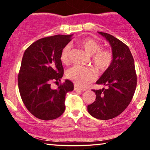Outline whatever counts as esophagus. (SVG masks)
<instances>
[{"mask_svg":"<svg viewBox=\"0 0 150 150\" xmlns=\"http://www.w3.org/2000/svg\"><path fill=\"white\" fill-rule=\"evenodd\" d=\"M74 89H75V91H79V92H82V91H85V90H86L85 89L80 88V87H77V85H75V87H74Z\"/></svg>","mask_w":150,"mask_h":150,"instance_id":"34e87169","label":"esophagus"}]
</instances>
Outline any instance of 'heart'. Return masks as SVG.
<instances>
[{"label":"heart","instance_id":"obj_1","mask_svg":"<svg viewBox=\"0 0 150 150\" xmlns=\"http://www.w3.org/2000/svg\"><path fill=\"white\" fill-rule=\"evenodd\" d=\"M91 55V62L99 71L104 72L111 66L113 62V54L109 50L101 49L100 43L90 37L81 39L76 42ZM71 46L67 44L62 49L61 53V63L68 65L70 63V52ZM66 76L75 85L84 87L95 79V72L92 68L82 65H74L67 70Z\"/></svg>","mask_w":150,"mask_h":150}]
</instances>
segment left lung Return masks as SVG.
<instances>
[{
	"instance_id": "8db88e82",
	"label": "left lung",
	"mask_w": 150,
	"mask_h": 150,
	"mask_svg": "<svg viewBox=\"0 0 150 150\" xmlns=\"http://www.w3.org/2000/svg\"><path fill=\"white\" fill-rule=\"evenodd\" d=\"M108 41L112 48L111 66L97 81L107 89L95 90L96 99L87 106L91 116L100 120L118 116L131 101L137 86L135 63L128 46L111 34L98 32Z\"/></svg>"
}]
</instances>
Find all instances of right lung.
I'll return each instance as SVG.
<instances>
[{
	"instance_id": "add662e5",
	"label": "right lung",
	"mask_w": 150,
	"mask_h": 150,
	"mask_svg": "<svg viewBox=\"0 0 150 150\" xmlns=\"http://www.w3.org/2000/svg\"><path fill=\"white\" fill-rule=\"evenodd\" d=\"M71 40L72 34L44 37L24 53L18 77L19 91L26 108L36 118L53 120L64 112L65 94L74 86L69 80L61 83L64 70L60 56ZM52 81L60 82L56 90L51 89Z\"/></svg>"
}]
</instances>
